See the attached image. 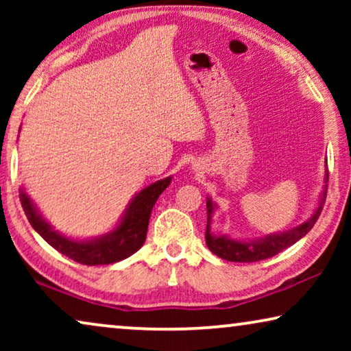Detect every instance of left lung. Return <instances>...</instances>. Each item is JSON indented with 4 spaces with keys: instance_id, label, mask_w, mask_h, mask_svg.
<instances>
[{
    "instance_id": "8db88e82",
    "label": "left lung",
    "mask_w": 351,
    "mask_h": 351,
    "mask_svg": "<svg viewBox=\"0 0 351 351\" xmlns=\"http://www.w3.org/2000/svg\"><path fill=\"white\" fill-rule=\"evenodd\" d=\"M328 174H326V184H328ZM326 193H328V185H324L323 196L319 199V206L316 208L315 214L306 220L305 223L299 225V227L294 230H289V232L280 233V234H268L265 238L257 239V241L244 243V241H234V239H230L227 237H214L210 233V217H213L215 204L213 199L208 198V203H206V208H208V225H206V244H208L209 251L214 252L215 256L223 258V261L230 262H257L263 261V258H270L276 256L278 252L285 251L292 244H295L300 238H304L306 233L313 228L316 220H318L321 210H323L324 201H326Z\"/></svg>"
}]
</instances>
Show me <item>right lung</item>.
Returning <instances> with one entry per match:
<instances>
[{"instance_id":"right-lung-1","label":"right lung","mask_w":351,"mask_h":351,"mask_svg":"<svg viewBox=\"0 0 351 351\" xmlns=\"http://www.w3.org/2000/svg\"><path fill=\"white\" fill-rule=\"evenodd\" d=\"M169 184L171 177H166V179L158 180L143 189L131 201L118 227L105 237L90 239V241H75V239L62 237L38 214L36 208L25 191L21 190L19 198H21L22 208L25 210L32 227L40 233V237L46 243H49L60 254H64L71 261L83 263V265H108V263L119 262L132 256L142 247L147 238L148 220H150L153 206H155L158 196L169 186Z\"/></svg>"}]
</instances>
